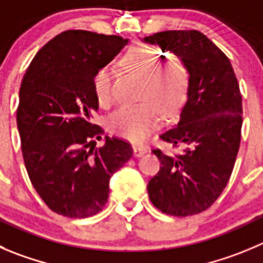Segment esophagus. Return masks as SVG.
I'll return each instance as SVG.
<instances>
[{"label":"esophagus","instance_id":"1","mask_svg":"<svg viewBox=\"0 0 263 263\" xmlns=\"http://www.w3.org/2000/svg\"><path fill=\"white\" fill-rule=\"evenodd\" d=\"M133 152H134V156L141 157V156H143L144 154H146L147 148H146V147H143V146H134Z\"/></svg>","mask_w":263,"mask_h":263}]
</instances>
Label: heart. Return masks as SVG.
<instances>
[{
  "instance_id": "heart-1",
  "label": "heart",
  "mask_w": 263,
  "mask_h": 263,
  "mask_svg": "<svg viewBox=\"0 0 263 263\" xmlns=\"http://www.w3.org/2000/svg\"><path fill=\"white\" fill-rule=\"evenodd\" d=\"M159 62V54L146 46L133 47L124 57L122 64L142 79V96L151 99L126 104L115 111L109 117L112 133L133 142L144 141L160 122V112L155 101L166 114L176 111L183 103L189 85L186 71L179 64L157 69ZM111 80L108 67H103L94 74L92 89L101 106L111 102Z\"/></svg>"
}]
</instances>
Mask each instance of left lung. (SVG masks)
Segmentation results:
<instances>
[{
	"label": "left lung",
	"instance_id": "obj_1",
	"mask_svg": "<svg viewBox=\"0 0 263 263\" xmlns=\"http://www.w3.org/2000/svg\"><path fill=\"white\" fill-rule=\"evenodd\" d=\"M142 41L178 57L189 74L179 121L160 136L184 149L152 151L161 166L147 184L149 200L165 214H197L218 199L234 169L242 125L239 82L230 59L201 32L165 31Z\"/></svg>",
	"mask_w": 263,
	"mask_h": 263
}]
</instances>
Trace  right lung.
<instances>
[{
    "mask_svg": "<svg viewBox=\"0 0 263 263\" xmlns=\"http://www.w3.org/2000/svg\"><path fill=\"white\" fill-rule=\"evenodd\" d=\"M129 42L120 36L66 31L34 55L19 89L17 132L27 173L55 213L86 218L99 213L109 179L133 155L127 142L104 137L91 124L98 111L94 74ZM90 149H88V147Z\"/></svg>",
    "mask_w": 263,
    "mask_h": 263,
    "instance_id": "1",
    "label": "right lung"
}]
</instances>
